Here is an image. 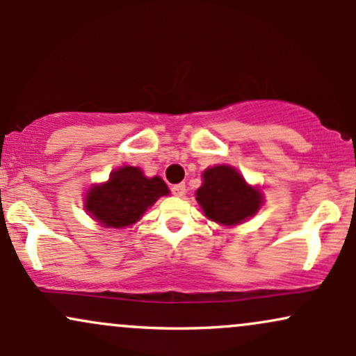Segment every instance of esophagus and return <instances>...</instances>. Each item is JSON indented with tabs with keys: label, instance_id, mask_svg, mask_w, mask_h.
I'll list each match as a JSON object with an SVG mask.
<instances>
[{
	"label": "esophagus",
	"instance_id": "esophagus-1",
	"mask_svg": "<svg viewBox=\"0 0 356 356\" xmlns=\"http://www.w3.org/2000/svg\"><path fill=\"white\" fill-rule=\"evenodd\" d=\"M170 191H172V194L177 195V197H182V195L186 194V184H175Z\"/></svg>",
	"mask_w": 356,
	"mask_h": 356
}]
</instances>
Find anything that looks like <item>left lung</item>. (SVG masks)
<instances>
[{
    "label": "left lung",
    "mask_w": 356,
    "mask_h": 356,
    "mask_svg": "<svg viewBox=\"0 0 356 356\" xmlns=\"http://www.w3.org/2000/svg\"><path fill=\"white\" fill-rule=\"evenodd\" d=\"M202 186L195 192L199 206L211 220L232 226L254 216L261 206V192L249 187L236 169L216 165L202 174Z\"/></svg>",
    "instance_id": "obj_1"
}]
</instances>
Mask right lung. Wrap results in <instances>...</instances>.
<instances>
[{"label":"right lung","mask_w":356,"mask_h":356,"mask_svg":"<svg viewBox=\"0 0 356 356\" xmlns=\"http://www.w3.org/2000/svg\"><path fill=\"white\" fill-rule=\"evenodd\" d=\"M169 194L161 177L147 179L138 167H120L107 184L88 191L85 209L105 227H125L137 222L161 195Z\"/></svg>","instance_id":"right-lung-1"}]
</instances>
